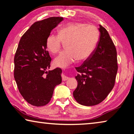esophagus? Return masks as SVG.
<instances>
[{
  "label": "esophagus",
  "mask_w": 134,
  "mask_h": 134,
  "mask_svg": "<svg viewBox=\"0 0 134 134\" xmlns=\"http://www.w3.org/2000/svg\"><path fill=\"white\" fill-rule=\"evenodd\" d=\"M68 79H69L68 77L65 76V74H63V76H62V80H63V81H65V80H66Z\"/></svg>",
  "instance_id": "34e87169"
}]
</instances>
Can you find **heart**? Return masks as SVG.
<instances>
[{
    "label": "heart",
    "mask_w": 134,
    "mask_h": 134,
    "mask_svg": "<svg viewBox=\"0 0 134 134\" xmlns=\"http://www.w3.org/2000/svg\"><path fill=\"white\" fill-rule=\"evenodd\" d=\"M99 32L96 27L80 23H70L58 31V36L51 34L46 40V46L51 54L59 52L62 42L66 51L60 53L54 60L57 67L66 68L77 59H87L96 47Z\"/></svg>",
    "instance_id": "b5f03b06"
}]
</instances>
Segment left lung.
Masks as SVG:
<instances>
[{
    "instance_id": "8db88e82",
    "label": "left lung",
    "mask_w": 134,
    "mask_h": 134,
    "mask_svg": "<svg viewBox=\"0 0 134 134\" xmlns=\"http://www.w3.org/2000/svg\"><path fill=\"white\" fill-rule=\"evenodd\" d=\"M99 38L92 54L76 68L77 87L73 96L79 104L92 106L105 99L115 85L118 64L115 46L107 30L99 25Z\"/></svg>"
}]
</instances>
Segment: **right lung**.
Instances as JSON below:
<instances>
[{"label": "right lung", "instance_id": "right-lung-1", "mask_svg": "<svg viewBox=\"0 0 134 134\" xmlns=\"http://www.w3.org/2000/svg\"><path fill=\"white\" fill-rule=\"evenodd\" d=\"M63 20L51 17L35 23L20 40L14 58V77L24 99L31 105L47 104L55 86L62 83V69L47 71L51 58L46 40L51 31Z\"/></svg>", "mask_w": 134, "mask_h": 134}]
</instances>
